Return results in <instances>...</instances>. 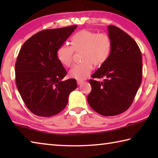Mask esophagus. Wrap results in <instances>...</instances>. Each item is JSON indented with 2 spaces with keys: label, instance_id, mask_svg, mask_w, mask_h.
Wrapping results in <instances>:
<instances>
[{
  "label": "esophagus",
  "instance_id": "1",
  "mask_svg": "<svg viewBox=\"0 0 158 158\" xmlns=\"http://www.w3.org/2000/svg\"><path fill=\"white\" fill-rule=\"evenodd\" d=\"M83 83H84L83 81H77V84L78 85H81V84H83Z\"/></svg>",
  "mask_w": 158,
  "mask_h": 158
}]
</instances>
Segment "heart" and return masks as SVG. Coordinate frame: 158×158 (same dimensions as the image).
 I'll return each mask as SVG.
<instances>
[{"label": "heart", "mask_w": 158, "mask_h": 158, "mask_svg": "<svg viewBox=\"0 0 158 158\" xmlns=\"http://www.w3.org/2000/svg\"><path fill=\"white\" fill-rule=\"evenodd\" d=\"M71 47L62 45L57 50L56 56L63 65L69 67L73 63L74 52L82 51V63L74 65L69 72V77L78 81L87 78L91 73L93 64L101 65L109 57L111 40L107 34L97 33L89 30L77 32L70 39Z\"/></svg>", "instance_id": "1"}]
</instances>
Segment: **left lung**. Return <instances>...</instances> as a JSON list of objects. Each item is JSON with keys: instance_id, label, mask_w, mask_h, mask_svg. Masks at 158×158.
Masks as SVG:
<instances>
[{"instance_id": "obj_1", "label": "left lung", "mask_w": 158, "mask_h": 158, "mask_svg": "<svg viewBox=\"0 0 158 158\" xmlns=\"http://www.w3.org/2000/svg\"><path fill=\"white\" fill-rule=\"evenodd\" d=\"M111 40L109 57L93 78L92 90L87 100L93 110L102 116H112L127 110L132 105L142 79V56L136 42L116 26H107Z\"/></svg>"}]
</instances>
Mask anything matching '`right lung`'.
I'll use <instances>...</instances> for the list:
<instances>
[{
	"label": "right lung",
	"instance_id": "obj_1",
	"mask_svg": "<svg viewBox=\"0 0 158 158\" xmlns=\"http://www.w3.org/2000/svg\"><path fill=\"white\" fill-rule=\"evenodd\" d=\"M77 26L40 31L26 40L15 64L16 84L21 97L32 113L50 117L63 110L77 81L62 79L67 72L56 56L58 48Z\"/></svg>",
	"mask_w": 158,
	"mask_h": 158
}]
</instances>
